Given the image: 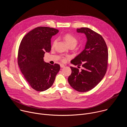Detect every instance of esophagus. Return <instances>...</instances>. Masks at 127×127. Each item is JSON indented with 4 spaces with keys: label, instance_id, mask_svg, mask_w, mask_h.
Segmentation results:
<instances>
[{
    "label": "esophagus",
    "instance_id": "34e87169",
    "mask_svg": "<svg viewBox=\"0 0 127 127\" xmlns=\"http://www.w3.org/2000/svg\"><path fill=\"white\" fill-rule=\"evenodd\" d=\"M60 67H61V68H63V67H65V65H64V64H61V65H60Z\"/></svg>",
    "mask_w": 127,
    "mask_h": 127
}]
</instances>
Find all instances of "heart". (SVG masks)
I'll return each mask as SVG.
<instances>
[{
  "label": "heart",
  "mask_w": 127,
  "mask_h": 127,
  "mask_svg": "<svg viewBox=\"0 0 127 127\" xmlns=\"http://www.w3.org/2000/svg\"><path fill=\"white\" fill-rule=\"evenodd\" d=\"M63 38L69 46H70L71 45H76V44L77 43V39L74 37V36H73V35L70 34V33H66L63 36ZM56 42V40L54 41V42H53V44H52L53 47L55 46V44ZM69 58V57H63L62 59V61L64 62L66 60L67 58Z\"/></svg>",
  "instance_id": "b5f03b06"
}]
</instances>
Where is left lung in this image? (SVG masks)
<instances>
[{
  "label": "left lung",
  "mask_w": 127,
  "mask_h": 127,
  "mask_svg": "<svg viewBox=\"0 0 127 127\" xmlns=\"http://www.w3.org/2000/svg\"><path fill=\"white\" fill-rule=\"evenodd\" d=\"M87 38L85 49L71 63L82 66L79 71L70 67L72 72L68 81L70 86L79 92H86L95 87L104 76L108 62V50L102 36L87 28L77 29Z\"/></svg>",
  "instance_id": "left-lung-1"
}]
</instances>
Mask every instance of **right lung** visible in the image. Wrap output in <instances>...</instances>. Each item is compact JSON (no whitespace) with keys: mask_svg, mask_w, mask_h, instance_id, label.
Wrapping results in <instances>:
<instances>
[{"mask_svg":"<svg viewBox=\"0 0 127 127\" xmlns=\"http://www.w3.org/2000/svg\"><path fill=\"white\" fill-rule=\"evenodd\" d=\"M59 30L46 27H37L25 35L18 51L17 62L26 81L33 89L43 92L51 87L60 70L44 61L45 52L51 49V39Z\"/></svg>","mask_w":127,"mask_h":127,"instance_id":"right-lung-1","label":"right lung"}]
</instances>
